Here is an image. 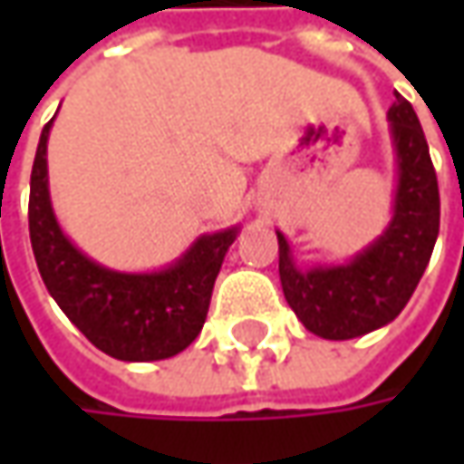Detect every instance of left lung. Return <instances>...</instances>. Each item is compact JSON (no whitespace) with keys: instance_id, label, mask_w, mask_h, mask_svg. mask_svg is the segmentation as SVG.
I'll return each mask as SVG.
<instances>
[{"instance_id":"left-lung-1","label":"left lung","mask_w":464,"mask_h":464,"mask_svg":"<svg viewBox=\"0 0 464 464\" xmlns=\"http://www.w3.org/2000/svg\"><path fill=\"white\" fill-rule=\"evenodd\" d=\"M395 150V198L384 232L348 263L299 268L278 237V276L302 325L328 341L359 338L392 323L429 266L439 235V186L413 105L398 95L387 113Z\"/></svg>"}]
</instances>
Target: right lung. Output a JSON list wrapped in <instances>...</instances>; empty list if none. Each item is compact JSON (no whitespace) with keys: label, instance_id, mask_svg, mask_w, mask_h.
<instances>
[{"label":"right lung","instance_id":"add662e5","mask_svg":"<svg viewBox=\"0 0 464 464\" xmlns=\"http://www.w3.org/2000/svg\"><path fill=\"white\" fill-rule=\"evenodd\" d=\"M41 131L30 172V245L48 295L102 353L121 362H160L188 348L206 323V312L229 245L240 227L201 235L169 266L126 274L87 258L63 235L48 193V134Z\"/></svg>","mask_w":464,"mask_h":464}]
</instances>
